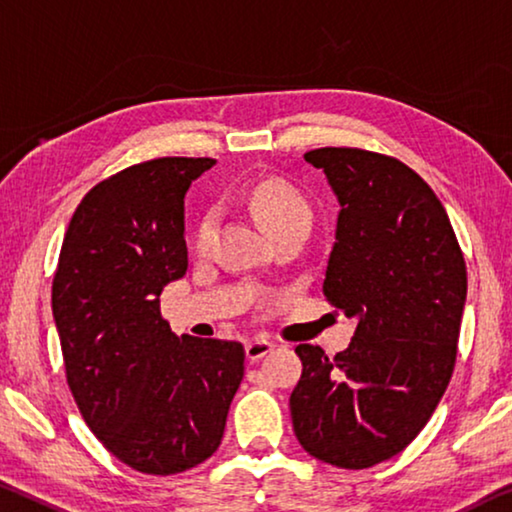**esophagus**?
Wrapping results in <instances>:
<instances>
[{"instance_id": "obj_1", "label": "esophagus", "mask_w": 512, "mask_h": 512, "mask_svg": "<svg viewBox=\"0 0 512 512\" xmlns=\"http://www.w3.org/2000/svg\"><path fill=\"white\" fill-rule=\"evenodd\" d=\"M272 350H274V343H272V341H267V338H263V336L249 338V341L245 343L247 359H251V361H256V359L265 357L267 352H272Z\"/></svg>"}]
</instances>
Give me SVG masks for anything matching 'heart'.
<instances>
[{"instance_id":"b5f03b06","label":"heart","mask_w":512,"mask_h":512,"mask_svg":"<svg viewBox=\"0 0 512 512\" xmlns=\"http://www.w3.org/2000/svg\"><path fill=\"white\" fill-rule=\"evenodd\" d=\"M249 206L256 212L258 222L270 235H277L288 229L309 231L313 219V206L300 187L283 178H265L254 185L249 192ZM215 210L203 212L194 231V247L203 251L210 245L212 231H215Z\"/></svg>"}]
</instances>
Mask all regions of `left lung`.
<instances>
[{
  "mask_svg": "<svg viewBox=\"0 0 512 512\" xmlns=\"http://www.w3.org/2000/svg\"><path fill=\"white\" fill-rule=\"evenodd\" d=\"M304 160L341 203L322 293L357 329L334 357L297 345L290 416L313 458L366 469L419 435L451 382L467 265L442 201L407 164L345 146Z\"/></svg>",
  "mask_w": 512,
  "mask_h": 512,
  "instance_id": "1",
  "label": "left lung"
}]
</instances>
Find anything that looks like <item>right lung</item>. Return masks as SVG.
Listing matches in <instances>:
<instances>
[{
	"label": "right lung",
	"mask_w": 512,
	"mask_h": 512,
	"mask_svg": "<svg viewBox=\"0 0 512 512\" xmlns=\"http://www.w3.org/2000/svg\"><path fill=\"white\" fill-rule=\"evenodd\" d=\"M212 157H157L98 183L70 219L52 281L66 380L102 446L169 476L222 444L245 348L178 338L160 293L187 272L185 192Z\"/></svg>",
	"instance_id": "obj_1"
}]
</instances>
